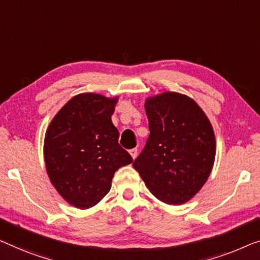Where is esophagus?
Here are the masks:
<instances>
[{"instance_id": "34e87169", "label": "esophagus", "mask_w": 260, "mask_h": 260, "mask_svg": "<svg viewBox=\"0 0 260 260\" xmlns=\"http://www.w3.org/2000/svg\"><path fill=\"white\" fill-rule=\"evenodd\" d=\"M129 154H131V156L133 157V158L137 157V155H138V148H133V149H131V150H129Z\"/></svg>"}]
</instances>
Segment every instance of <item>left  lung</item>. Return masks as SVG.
<instances>
[{"instance_id": "left-lung-1", "label": "left lung", "mask_w": 260, "mask_h": 260, "mask_svg": "<svg viewBox=\"0 0 260 260\" xmlns=\"http://www.w3.org/2000/svg\"><path fill=\"white\" fill-rule=\"evenodd\" d=\"M149 137L133 167L149 191L167 204H183L210 175L216 140L207 115L191 98L165 92L146 100Z\"/></svg>"}]
</instances>
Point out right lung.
<instances>
[{"label": "right lung", "mask_w": 260, "mask_h": 260, "mask_svg": "<svg viewBox=\"0 0 260 260\" xmlns=\"http://www.w3.org/2000/svg\"><path fill=\"white\" fill-rule=\"evenodd\" d=\"M117 102L81 93L60 108L46 129V172L73 207L88 209L100 202L110 191L114 173L133 162L119 145V131L111 119Z\"/></svg>", "instance_id": "add662e5"}]
</instances>
